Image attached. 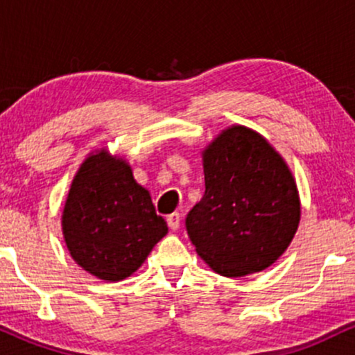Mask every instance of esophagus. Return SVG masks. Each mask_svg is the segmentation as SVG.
Listing matches in <instances>:
<instances>
[{
    "label": "esophagus",
    "instance_id": "obj_1",
    "mask_svg": "<svg viewBox=\"0 0 355 355\" xmlns=\"http://www.w3.org/2000/svg\"><path fill=\"white\" fill-rule=\"evenodd\" d=\"M180 220H182L180 214H172V215H168V218H166V222H168L170 229H172V230H178V229H180Z\"/></svg>",
    "mask_w": 355,
    "mask_h": 355
}]
</instances>
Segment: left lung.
Listing matches in <instances>:
<instances>
[{"label": "left lung", "mask_w": 355, "mask_h": 355, "mask_svg": "<svg viewBox=\"0 0 355 355\" xmlns=\"http://www.w3.org/2000/svg\"><path fill=\"white\" fill-rule=\"evenodd\" d=\"M205 193L187 215L195 250L223 277L266 270L300 222L297 183L282 155L255 130L232 125L202 150Z\"/></svg>", "instance_id": "1"}]
</instances>
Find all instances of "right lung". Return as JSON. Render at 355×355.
<instances>
[{"mask_svg":"<svg viewBox=\"0 0 355 355\" xmlns=\"http://www.w3.org/2000/svg\"><path fill=\"white\" fill-rule=\"evenodd\" d=\"M61 230L71 259L83 270L120 282L141 267L168 227L128 162L98 148L73 177Z\"/></svg>","mask_w":355,"mask_h":355,"instance_id":"1","label":"right lung"}]
</instances>
